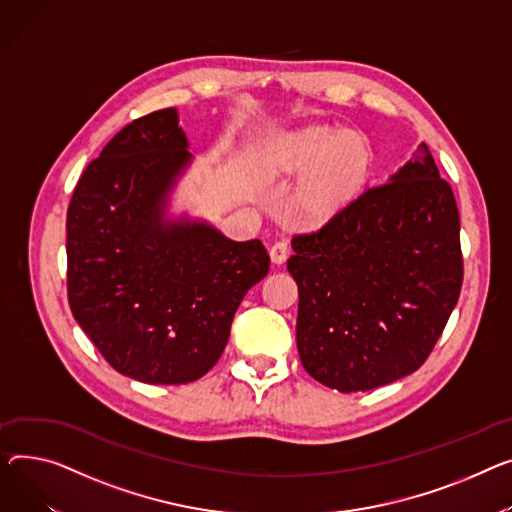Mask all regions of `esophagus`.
Masks as SVG:
<instances>
[{
  "mask_svg": "<svg viewBox=\"0 0 512 512\" xmlns=\"http://www.w3.org/2000/svg\"><path fill=\"white\" fill-rule=\"evenodd\" d=\"M288 255H290V245H288V241H276L274 245H271V249H269V257H271V261L274 263H284L286 259H288Z\"/></svg>",
  "mask_w": 512,
  "mask_h": 512,
  "instance_id": "1",
  "label": "esophagus"
}]
</instances>
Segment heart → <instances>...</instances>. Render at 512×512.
<instances>
[{
    "label": "heart",
    "instance_id": "1",
    "mask_svg": "<svg viewBox=\"0 0 512 512\" xmlns=\"http://www.w3.org/2000/svg\"><path fill=\"white\" fill-rule=\"evenodd\" d=\"M368 164L364 144L333 127L304 129L282 146L278 168L284 173H304L311 168L296 191V210L311 220L335 212L360 185Z\"/></svg>",
    "mask_w": 512,
    "mask_h": 512
}]
</instances>
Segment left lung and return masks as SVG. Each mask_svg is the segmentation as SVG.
Here are the masks:
<instances>
[{"label": "left lung", "mask_w": 512, "mask_h": 512, "mask_svg": "<svg viewBox=\"0 0 512 512\" xmlns=\"http://www.w3.org/2000/svg\"><path fill=\"white\" fill-rule=\"evenodd\" d=\"M459 210L426 144L389 183L368 187L321 228L294 234L302 366L342 393L418 370L463 284Z\"/></svg>", "instance_id": "1"}]
</instances>
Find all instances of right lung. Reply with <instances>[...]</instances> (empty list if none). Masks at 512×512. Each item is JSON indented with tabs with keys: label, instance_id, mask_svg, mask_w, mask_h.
Wrapping results in <instances>:
<instances>
[{
	"label": "right lung",
	"instance_id": "add662e5",
	"mask_svg": "<svg viewBox=\"0 0 512 512\" xmlns=\"http://www.w3.org/2000/svg\"><path fill=\"white\" fill-rule=\"evenodd\" d=\"M189 158L177 111H154L102 148L67 208L70 309L102 358L142 383L201 379L269 271L259 238L236 243L208 224L164 222Z\"/></svg>",
	"mask_w": 512,
	"mask_h": 512
}]
</instances>
